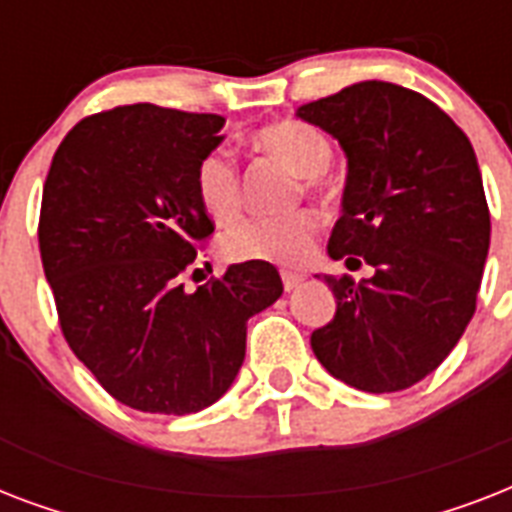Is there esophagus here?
Segmentation results:
<instances>
[{
    "mask_svg": "<svg viewBox=\"0 0 512 512\" xmlns=\"http://www.w3.org/2000/svg\"><path fill=\"white\" fill-rule=\"evenodd\" d=\"M281 281H284V289H287V292H292V289H297L300 284H303V276H300V273H292V271H281Z\"/></svg>",
    "mask_w": 512,
    "mask_h": 512,
    "instance_id": "esophagus-1",
    "label": "esophagus"
}]
</instances>
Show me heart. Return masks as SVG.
<instances>
[{
	"mask_svg": "<svg viewBox=\"0 0 512 512\" xmlns=\"http://www.w3.org/2000/svg\"><path fill=\"white\" fill-rule=\"evenodd\" d=\"M257 148L279 156L305 177L311 191H321V175L332 164V143L321 130L305 122L268 124L255 135ZM193 188L201 209L217 223H231L241 209V177L236 156L228 148H212L193 172ZM319 223L311 212L279 217H252L233 225L223 236V252L231 260H260L276 265L305 263L316 244Z\"/></svg>",
	"mask_w": 512,
	"mask_h": 512,
	"instance_id": "1",
	"label": "heart"
}]
</instances>
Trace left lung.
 Here are the masks:
<instances>
[{
	"instance_id": "left-lung-1",
	"label": "left lung",
	"mask_w": 512,
	"mask_h": 512,
	"mask_svg": "<svg viewBox=\"0 0 512 512\" xmlns=\"http://www.w3.org/2000/svg\"><path fill=\"white\" fill-rule=\"evenodd\" d=\"M297 116L348 156L329 257L374 268L358 284L324 276L337 311L311 335L313 353L350 388H412L476 313L492 233L476 151L433 100L377 79L305 103Z\"/></svg>"
}]
</instances>
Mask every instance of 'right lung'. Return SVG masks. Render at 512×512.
Returning <instances> with one entry per match:
<instances>
[{"instance_id":"right-lung-1","label":"right lung","mask_w":512,"mask_h":512,"mask_svg":"<svg viewBox=\"0 0 512 512\" xmlns=\"http://www.w3.org/2000/svg\"><path fill=\"white\" fill-rule=\"evenodd\" d=\"M223 124L151 103L100 111L63 138L44 180L39 252L63 337L138 412L180 417L215 404L241 369L249 316L284 292L260 260L183 289L215 231L193 172Z\"/></svg>"}]
</instances>
